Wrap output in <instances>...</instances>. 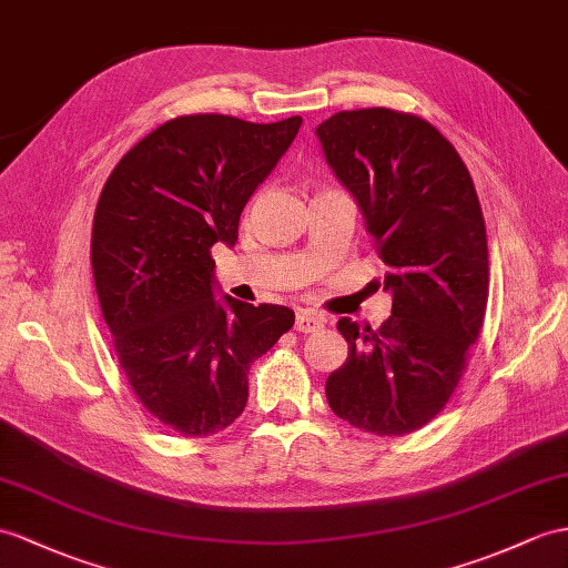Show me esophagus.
<instances>
[{"instance_id":"esophagus-1","label":"esophagus","mask_w":568,"mask_h":568,"mask_svg":"<svg viewBox=\"0 0 568 568\" xmlns=\"http://www.w3.org/2000/svg\"><path fill=\"white\" fill-rule=\"evenodd\" d=\"M325 323H327L325 317L313 313V311H298L296 313V329L298 332H315V329H321Z\"/></svg>"}]
</instances>
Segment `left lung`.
Masks as SVG:
<instances>
[{"mask_svg":"<svg viewBox=\"0 0 568 568\" xmlns=\"http://www.w3.org/2000/svg\"><path fill=\"white\" fill-rule=\"evenodd\" d=\"M315 134L364 214L393 294L378 329L339 317L349 356L327 376V403L368 434L403 436L446 407L487 311L489 247L475 183L446 136L407 113L342 110Z\"/></svg>","mask_w":568,"mask_h":568,"instance_id":"obj_1","label":"left lung"}]
</instances>
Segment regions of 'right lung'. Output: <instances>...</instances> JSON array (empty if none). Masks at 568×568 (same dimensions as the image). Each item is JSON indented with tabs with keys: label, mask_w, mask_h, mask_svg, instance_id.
I'll list each match as a JSON object with an SVG mask.
<instances>
[{
	"label": "right lung",
	"mask_w": 568,
	"mask_h": 568,
	"mask_svg": "<svg viewBox=\"0 0 568 568\" xmlns=\"http://www.w3.org/2000/svg\"><path fill=\"white\" fill-rule=\"evenodd\" d=\"M301 122L175 118L134 144L103 185L91 239L101 311L140 403L183 436L236 419L247 368L294 325L286 306L216 296L212 245H236L243 206Z\"/></svg>",
	"instance_id": "add662e5"
}]
</instances>
